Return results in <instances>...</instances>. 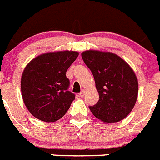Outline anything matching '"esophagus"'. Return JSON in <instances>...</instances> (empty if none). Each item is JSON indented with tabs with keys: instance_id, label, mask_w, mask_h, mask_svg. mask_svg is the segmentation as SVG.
<instances>
[{
	"instance_id": "1",
	"label": "esophagus",
	"mask_w": 160,
	"mask_h": 160,
	"mask_svg": "<svg viewBox=\"0 0 160 160\" xmlns=\"http://www.w3.org/2000/svg\"><path fill=\"white\" fill-rule=\"evenodd\" d=\"M85 92H86V90H82L81 93H79V96L81 97V98H83V97H84V95H85Z\"/></svg>"
}]
</instances>
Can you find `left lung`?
<instances>
[{
	"mask_svg": "<svg viewBox=\"0 0 160 160\" xmlns=\"http://www.w3.org/2000/svg\"><path fill=\"white\" fill-rule=\"evenodd\" d=\"M82 57L95 80L99 94L90 106L95 117L104 123H116L131 112L138 97V80L134 70L123 58L109 51L87 50Z\"/></svg>",
	"mask_w": 160,
	"mask_h": 160,
	"instance_id": "left-lung-1",
	"label": "left lung"
}]
</instances>
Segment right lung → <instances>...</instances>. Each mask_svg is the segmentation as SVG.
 <instances>
[{
    "label": "right lung",
    "mask_w": 160,
    "mask_h": 160,
    "mask_svg": "<svg viewBox=\"0 0 160 160\" xmlns=\"http://www.w3.org/2000/svg\"><path fill=\"white\" fill-rule=\"evenodd\" d=\"M74 51H51L32 59L23 69L20 89L23 103L33 117L45 122L62 118L75 99L67 90L66 72L78 56Z\"/></svg>",
    "instance_id": "add662e5"
}]
</instances>
